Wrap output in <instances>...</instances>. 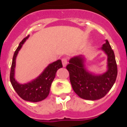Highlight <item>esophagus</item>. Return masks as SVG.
<instances>
[{"label": "esophagus", "mask_w": 127, "mask_h": 127, "mask_svg": "<svg viewBox=\"0 0 127 127\" xmlns=\"http://www.w3.org/2000/svg\"><path fill=\"white\" fill-rule=\"evenodd\" d=\"M62 63H63V65L64 67H66V66L68 62H67V59H66V58H64L62 59Z\"/></svg>", "instance_id": "obj_1"}]
</instances>
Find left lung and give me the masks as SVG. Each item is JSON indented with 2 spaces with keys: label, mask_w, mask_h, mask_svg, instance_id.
<instances>
[{
  "label": "left lung",
  "mask_w": 127,
  "mask_h": 127,
  "mask_svg": "<svg viewBox=\"0 0 127 127\" xmlns=\"http://www.w3.org/2000/svg\"><path fill=\"white\" fill-rule=\"evenodd\" d=\"M101 49L107 57L106 72L101 74H94L87 70L84 56L74 57L69 60L66 69L74 92L82 99L97 100L102 98L109 92L116 80L117 66L115 54L107 40Z\"/></svg>",
  "instance_id": "8db88e82"
}]
</instances>
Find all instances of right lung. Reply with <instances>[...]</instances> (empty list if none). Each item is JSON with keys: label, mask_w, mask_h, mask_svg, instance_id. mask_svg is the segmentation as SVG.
<instances>
[{"label": "right lung", "mask_w": 127, "mask_h": 127, "mask_svg": "<svg viewBox=\"0 0 127 127\" xmlns=\"http://www.w3.org/2000/svg\"><path fill=\"white\" fill-rule=\"evenodd\" d=\"M29 36L30 35L25 37L20 43L14 52L11 66L10 79L14 90L21 98L31 102H38L45 99L49 95L51 86L55 78L56 72L58 69L63 67V64L61 60H57V61L49 64L36 78L30 82L25 84H20L17 82L14 78L16 59L18 52L26 41L29 38Z\"/></svg>", "instance_id": "1"}]
</instances>
